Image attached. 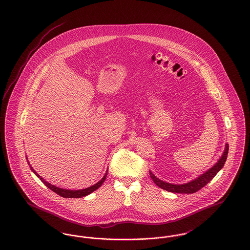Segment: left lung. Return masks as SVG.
<instances>
[{"mask_svg":"<svg viewBox=\"0 0 250 250\" xmlns=\"http://www.w3.org/2000/svg\"><path fill=\"white\" fill-rule=\"evenodd\" d=\"M228 151H229V146L226 144L225 150L218 162L212 167L209 170H207L205 173H203L200 177H198L193 181H191L188 184L185 185H172L168 184L166 182H163L158 178H156L153 172L150 171V176L152 180L154 181L155 185L159 187L162 189L168 191V192H173V193H182V194H192L197 191L202 189L203 187H205L212 179L214 178L216 175V173L223 167L225 162H226L227 155H228Z\"/></svg>","mask_w":250,"mask_h":250,"instance_id":"left-lung-1","label":"left lung"}]
</instances>
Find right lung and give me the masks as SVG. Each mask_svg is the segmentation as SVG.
I'll return each mask as SVG.
<instances>
[{"label": "right lung", "mask_w": 250, "mask_h": 250, "mask_svg": "<svg viewBox=\"0 0 250 250\" xmlns=\"http://www.w3.org/2000/svg\"><path fill=\"white\" fill-rule=\"evenodd\" d=\"M31 168H32V170L36 173V176L42 181V183H43L47 188H48L50 190L55 192L56 194H58L61 197H63V198H82V197H84V196H87V195L91 194L92 192L96 190L97 188H99L102 186V184L104 183L106 177H107V173H106L105 176L101 179L97 184H95V185L90 187V188H88L81 189V190H67V189H62V188H57V187H54V186L50 185L47 181H45L44 179L42 178L40 175H38V174L36 173V171H35V170L33 169L32 167H31Z\"/></svg>", "instance_id": "add662e5"}]
</instances>
